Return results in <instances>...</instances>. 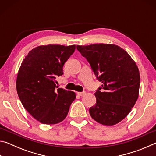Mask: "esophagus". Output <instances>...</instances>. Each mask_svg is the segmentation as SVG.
I'll use <instances>...</instances> for the list:
<instances>
[{
	"mask_svg": "<svg viewBox=\"0 0 156 156\" xmlns=\"http://www.w3.org/2000/svg\"><path fill=\"white\" fill-rule=\"evenodd\" d=\"M77 94L79 96H83L85 95V92H77Z\"/></svg>",
	"mask_w": 156,
	"mask_h": 156,
	"instance_id": "34e87169",
	"label": "esophagus"
}]
</instances>
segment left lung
I'll list each match as a JSON object with an SVG mask.
<instances>
[{
    "mask_svg": "<svg viewBox=\"0 0 156 156\" xmlns=\"http://www.w3.org/2000/svg\"><path fill=\"white\" fill-rule=\"evenodd\" d=\"M90 63L102 90L95 93L96 103L89 109L91 118L100 124L112 126L130 113L139 96L140 76L138 66L125 49L114 44L77 45Z\"/></svg>",
    "mask_w": 156,
    "mask_h": 156,
    "instance_id": "left-lung-1",
    "label": "left lung"
}]
</instances>
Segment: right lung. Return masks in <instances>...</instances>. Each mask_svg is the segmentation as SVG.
<instances>
[{"mask_svg":"<svg viewBox=\"0 0 156 156\" xmlns=\"http://www.w3.org/2000/svg\"><path fill=\"white\" fill-rule=\"evenodd\" d=\"M75 49L74 44L41 45L31 49L21 63L16 78L18 97L41 123L62 122L76 99L74 92L58 88L55 80L63 74V65Z\"/></svg>","mask_w":156,"mask_h":156,"instance_id":"add662e5","label":"right lung"}]
</instances>
